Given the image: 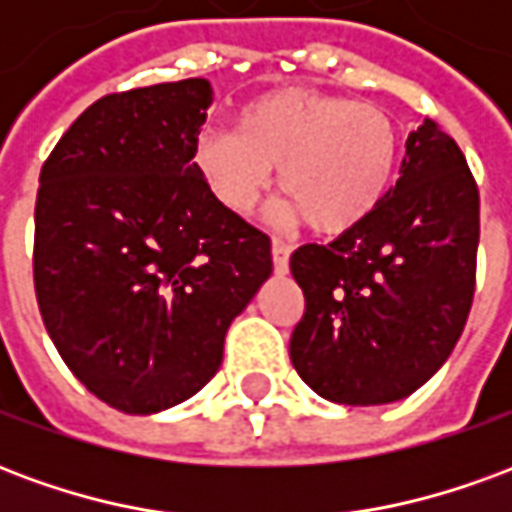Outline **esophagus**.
<instances>
[{
  "label": "esophagus",
  "instance_id": "34e87169",
  "mask_svg": "<svg viewBox=\"0 0 512 512\" xmlns=\"http://www.w3.org/2000/svg\"><path fill=\"white\" fill-rule=\"evenodd\" d=\"M290 252H293V246L285 244V241H279V238L271 241V257H274V268H277V274H285V271H288Z\"/></svg>",
  "mask_w": 512,
  "mask_h": 512
}]
</instances>
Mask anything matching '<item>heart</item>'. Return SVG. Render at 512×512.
Listing matches in <instances>:
<instances>
[{
  "label": "heart",
  "instance_id": "obj_1",
  "mask_svg": "<svg viewBox=\"0 0 512 512\" xmlns=\"http://www.w3.org/2000/svg\"><path fill=\"white\" fill-rule=\"evenodd\" d=\"M397 128L384 109L315 90H279L246 104L238 131L205 128L194 169L227 211L249 213L274 183L288 200L285 224L343 235L365 222L389 191Z\"/></svg>",
  "mask_w": 512,
  "mask_h": 512
}]
</instances>
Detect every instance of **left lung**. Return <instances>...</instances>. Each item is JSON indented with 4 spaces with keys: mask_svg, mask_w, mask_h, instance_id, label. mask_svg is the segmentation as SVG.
Masks as SVG:
<instances>
[{
    "mask_svg": "<svg viewBox=\"0 0 512 512\" xmlns=\"http://www.w3.org/2000/svg\"><path fill=\"white\" fill-rule=\"evenodd\" d=\"M477 241V183L455 139L425 120L408 134L400 178L376 211L332 244H304L290 257L304 290L290 337L301 381L340 406L417 392L466 326Z\"/></svg>",
    "mask_w": 512,
    "mask_h": 512,
    "instance_id": "obj_1",
    "label": "left lung"
}]
</instances>
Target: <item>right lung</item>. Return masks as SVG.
Wrapping results in <instances>:
<instances>
[{"label":"right lung","mask_w":512,"mask_h":512,"mask_svg":"<svg viewBox=\"0 0 512 512\" xmlns=\"http://www.w3.org/2000/svg\"><path fill=\"white\" fill-rule=\"evenodd\" d=\"M211 104L205 79L106 95L40 169V315L73 376L126 414L197 395L274 271L268 235L194 169Z\"/></svg>","instance_id":"add662e5"}]
</instances>
